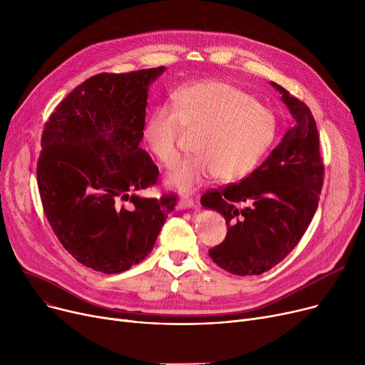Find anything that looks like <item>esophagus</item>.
Instances as JSON below:
<instances>
[{
  "instance_id": "obj_1",
  "label": "esophagus",
  "mask_w": 365,
  "mask_h": 365,
  "mask_svg": "<svg viewBox=\"0 0 365 365\" xmlns=\"http://www.w3.org/2000/svg\"><path fill=\"white\" fill-rule=\"evenodd\" d=\"M194 205H195V201H194L192 198H182V200L178 202L176 208H178V210H189V208H192Z\"/></svg>"
}]
</instances>
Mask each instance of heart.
I'll use <instances>...</instances> for the list:
<instances>
[{
    "instance_id": "b5f03b06",
    "label": "heart",
    "mask_w": 365,
    "mask_h": 365,
    "mask_svg": "<svg viewBox=\"0 0 365 365\" xmlns=\"http://www.w3.org/2000/svg\"><path fill=\"white\" fill-rule=\"evenodd\" d=\"M173 106L160 105L146 118L143 140L160 163L179 157L182 128L200 131L197 155L185 158L167 173L178 192H192L208 179L235 182L263 161L278 136L275 112L250 93L225 81H198L173 94Z\"/></svg>"
}]
</instances>
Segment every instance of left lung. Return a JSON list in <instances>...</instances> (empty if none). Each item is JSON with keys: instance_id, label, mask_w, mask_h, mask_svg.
<instances>
[{"instance_id": "1", "label": "left lung", "mask_w": 365, "mask_h": 365, "mask_svg": "<svg viewBox=\"0 0 365 365\" xmlns=\"http://www.w3.org/2000/svg\"><path fill=\"white\" fill-rule=\"evenodd\" d=\"M293 115L294 125L260 167L244 180L201 197L227 226L222 244L208 255L222 269L260 275L278 264L308 229L324 182L319 136L309 108L271 81Z\"/></svg>"}]
</instances>
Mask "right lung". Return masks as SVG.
Instances as JSON below:
<instances>
[{"label":"right lung","instance_id":"add662e5","mask_svg":"<svg viewBox=\"0 0 365 365\" xmlns=\"http://www.w3.org/2000/svg\"><path fill=\"white\" fill-rule=\"evenodd\" d=\"M164 71L94 75L46 123L36 167L44 213L68 253L94 271L120 274L142 262L175 210V195L136 194L158 180L139 145L149 87Z\"/></svg>","mask_w":365,"mask_h":365}]
</instances>
